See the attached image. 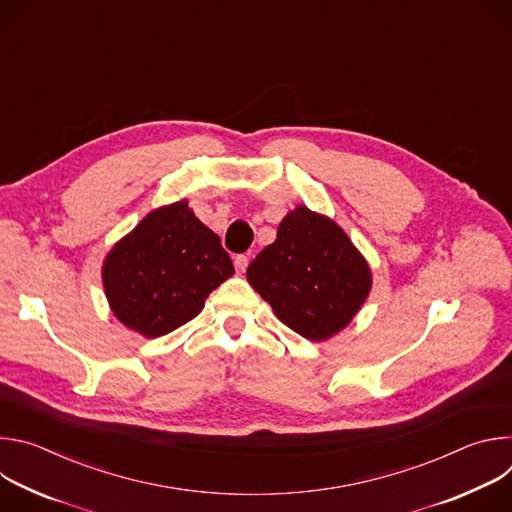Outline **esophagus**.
I'll return each mask as SVG.
<instances>
[{
	"label": "esophagus",
	"instance_id": "esophagus-1",
	"mask_svg": "<svg viewBox=\"0 0 512 512\" xmlns=\"http://www.w3.org/2000/svg\"><path fill=\"white\" fill-rule=\"evenodd\" d=\"M235 267H237V271L243 273V271L249 267V255H245V253L237 255V257H235Z\"/></svg>",
	"mask_w": 512,
	"mask_h": 512
}]
</instances>
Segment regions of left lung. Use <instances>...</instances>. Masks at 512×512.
<instances>
[{
	"instance_id": "1",
	"label": "left lung",
	"mask_w": 512,
	"mask_h": 512,
	"mask_svg": "<svg viewBox=\"0 0 512 512\" xmlns=\"http://www.w3.org/2000/svg\"><path fill=\"white\" fill-rule=\"evenodd\" d=\"M247 279L285 326L316 342L342 330L371 289V269L346 233L306 206L283 218Z\"/></svg>"
}]
</instances>
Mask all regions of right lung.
I'll list each match as a JSON object with an SVG mask.
<instances>
[{"label":"right lung","mask_w":512,"mask_h":512,"mask_svg":"<svg viewBox=\"0 0 512 512\" xmlns=\"http://www.w3.org/2000/svg\"><path fill=\"white\" fill-rule=\"evenodd\" d=\"M233 273L221 239L182 200L150 212L113 247L103 283L113 314L127 328L158 338L190 322Z\"/></svg>","instance_id":"right-lung-1"}]
</instances>
